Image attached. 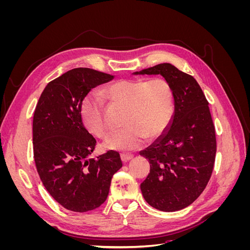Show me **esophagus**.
Returning <instances> with one entry per match:
<instances>
[{"mask_svg": "<svg viewBox=\"0 0 250 250\" xmlns=\"http://www.w3.org/2000/svg\"><path fill=\"white\" fill-rule=\"evenodd\" d=\"M133 155L131 153H121V160H122L123 163H127L128 161H130Z\"/></svg>", "mask_w": 250, "mask_h": 250, "instance_id": "obj_1", "label": "esophagus"}]
</instances>
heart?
<instances>
[{
	"instance_id": "1",
	"label": "heart",
	"mask_w": 250,
	"mask_h": 250,
	"mask_svg": "<svg viewBox=\"0 0 250 250\" xmlns=\"http://www.w3.org/2000/svg\"><path fill=\"white\" fill-rule=\"evenodd\" d=\"M102 94L126 105L125 127L108 135L104 142L106 148L125 151L137 149L147 137L156 139L168 129L174 112V95L167 80L121 79L105 86ZM104 105V98L97 92L86 95L81 104L83 124L98 138H103L108 132Z\"/></svg>"
}]
</instances>
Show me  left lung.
Listing matches in <instances>:
<instances>
[{"mask_svg":"<svg viewBox=\"0 0 250 250\" xmlns=\"http://www.w3.org/2000/svg\"><path fill=\"white\" fill-rule=\"evenodd\" d=\"M134 74L162 75L172 87L175 106L168 129L140 152L150 164L142 194L156 209H183L199 197L214 169L217 145L208 102L195 78L170 63Z\"/></svg>","mask_w":250,"mask_h":250,"instance_id":"8db88e82","label":"left lung"}]
</instances>
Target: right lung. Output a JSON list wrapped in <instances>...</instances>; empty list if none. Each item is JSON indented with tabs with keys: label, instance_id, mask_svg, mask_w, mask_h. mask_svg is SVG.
<instances>
[{
	"label": "right lung",
	"instance_id": "1",
	"mask_svg": "<svg viewBox=\"0 0 250 250\" xmlns=\"http://www.w3.org/2000/svg\"><path fill=\"white\" fill-rule=\"evenodd\" d=\"M112 75L77 67L52 80L33 116V154L49 194L64 208L85 213L106 200L111 178L122 167L120 154L108 151L87 158L96 140L83 125L81 104L89 90Z\"/></svg>",
	"mask_w": 250,
	"mask_h": 250
}]
</instances>
